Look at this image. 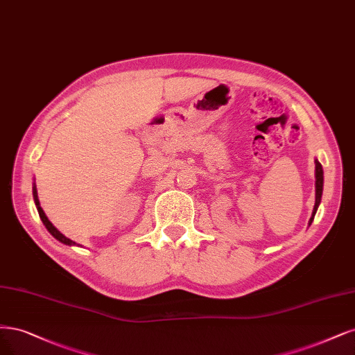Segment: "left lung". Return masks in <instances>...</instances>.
<instances>
[{"label": "left lung", "mask_w": 355, "mask_h": 355, "mask_svg": "<svg viewBox=\"0 0 355 355\" xmlns=\"http://www.w3.org/2000/svg\"><path fill=\"white\" fill-rule=\"evenodd\" d=\"M322 192H323V168H322V164L319 162H315V204H314V209H313V216L310 218V225H311L314 214L317 211V207H319V204H320Z\"/></svg>", "instance_id": "1"}]
</instances>
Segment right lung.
Returning <instances> with one entry per match:
<instances>
[{"label": "right lung", "instance_id": "right-lung-1", "mask_svg": "<svg viewBox=\"0 0 355 355\" xmlns=\"http://www.w3.org/2000/svg\"><path fill=\"white\" fill-rule=\"evenodd\" d=\"M33 200H35V204H36V209H38V213H40V217H41V220H42V223L45 225V227L48 229V232H50V234L54 236V238H57L58 241H61V242H64V243H67V245H75L76 242H73L71 239H69V238H66L63 234H60V232L53 226V223L50 222V220L46 218V216H45V213H44V210L41 209V205H40V200H38V193H36V187L33 185Z\"/></svg>", "mask_w": 355, "mask_h": 355}]
</instances>
